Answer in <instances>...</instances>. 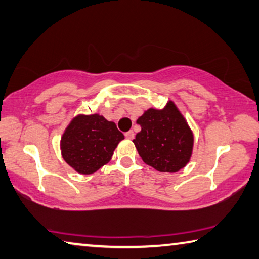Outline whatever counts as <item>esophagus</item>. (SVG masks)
<instances>
[{"label": "esophagus", "instance_id": "34e87169", "mask_svg": "<svg viewBox=\"0 0 259 259\" xmlns=\"http://www.w3.org/2000/svg\"><path fill=\"white\" fill-rule=\"evenodd\" d=\"M125 138L127 140H133L134 139V132L133 131H128V132L125 133Z\"/></svg>", "mask_w": 259, "mask_h": 259}]
</instances>
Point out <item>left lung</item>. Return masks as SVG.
<instances>
[{
	"instance_id": "left-lung-1",
	"label": "left lung",
	"mask_w": 259,
	"mask_h": 259,
	"mask_svg": "<svg viewBox=\"0 0 259 259\" xmlns=\"http://www.w3.org/2000/svg\"><path fill=\"white\" fill-rule=\"evenodd\" d=\"M141 131L133 140L142 160L162 173H176L191 159L194 137L176 104L149 108L137 120Z\"/></svg>"
}]
</instances>
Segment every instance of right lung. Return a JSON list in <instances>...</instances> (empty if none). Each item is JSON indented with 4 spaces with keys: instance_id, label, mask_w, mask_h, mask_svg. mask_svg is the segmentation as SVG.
I'll return each instance as SVG.
<instances>
[{
    "instance_id": "1",
    "label": "right lung",
    "mask_w": 259,
    "mask_h": 259,
    "mask_svg": "<svg viewBox=\"0 0 259 259\" xmlns=\"http://www.w3.org/2000/svg\"><path fill=\"white\" fill-rule=\"evenodd\" d=\"M113 121L102 115L78 113L63 131L61 156L79 174H93L110 161L118 143L124 140Z\"/></svg>"
}]
</instances>
